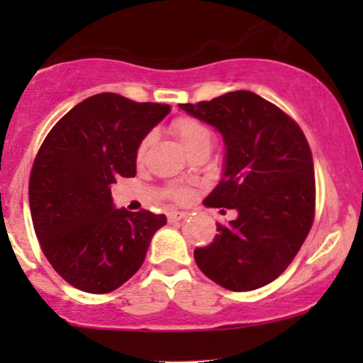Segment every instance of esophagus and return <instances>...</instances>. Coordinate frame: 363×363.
<instances>
[{"mask_svg": "<svg viewBox=\"0 0 363 363\" xmlns=\"http://www.w3.org/2000/svg\"><path fill=\"white\" fill-rule=\"evenodd\" d=\"M186 216H187V213H184V211H169L167 220L170 223H174V222H179V220L186 218Z\"/></svg>", "mask_w": 363, "mask_h": 363, "instance_id": "1", "label": "esophagus"}]
</instances>
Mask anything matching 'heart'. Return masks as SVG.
I'll use <instances>...</instances> for the list:
<instances>
[{"instance_id": "1", "label": "heart", "mask_w": 363, "mask_h": 363, "mask_svg": "<svg viewBox=\"0 0 363 363\" xmlns=\"http://www.w3.org/2000/svg\"><path fill=\"white\" fill-rule=\"evenodd\" d=\"M172 131L179 138V141H181L189 152H193L194 148L199 147V145L210 143V138H211L210 131H208L199 121H196L193 118L176 119L172 124ZM148 145H150V136H147V138L140 143L138 153H136L138 160H141V158L145 157V152H147ZM169 196L172 199H176V201H187V199L191 198V191L184 186H170Z\"/></svg>"}]
</instances>
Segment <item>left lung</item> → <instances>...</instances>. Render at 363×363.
<instances>
[{"label": "left lung", "instance_id": "left-lung-1", "mask_svg": "<svg viewBox=\"0 0 363 363\" xmlns=\"http://www.w3.org/2000/svg\"><path fill=\"white\" fill-rule=\"evenodd\" d=\"M179 107L213 126L225 143L223 176L203 203L237 211L216 225L213 242L194 249L196 264L232 291L268 285L289 268L314 222V162L302 129L247 90Z\"/></svg>", "mask_w": 363, "mask_h": 363}]
</instances>
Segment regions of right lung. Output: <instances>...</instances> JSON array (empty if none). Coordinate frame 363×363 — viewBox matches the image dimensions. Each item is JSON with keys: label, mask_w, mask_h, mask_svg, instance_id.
<instances>
[{"label": "right lung", "mask_w": 363, "mask_h": 363, "mask_svg": "<svg viewBox=\"0 0 363 363\" xmlns=\"http://www.w3.org/2000/svg\"><path fill=\"white\" fill-rule=\"evenodd\" d=\"M167 104L97 94L57 121L37 153L28 182L32 223L44 256L74 289L109 294L143 264L165 215L114 206L111 184L135 177L145 136Z\"/></svg>", "instance_id": "obj_1"}]
</instances>
